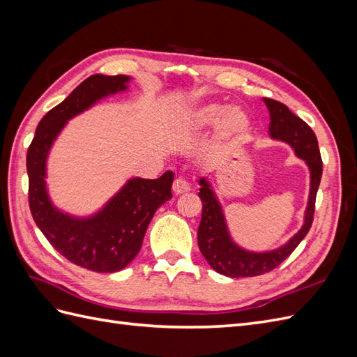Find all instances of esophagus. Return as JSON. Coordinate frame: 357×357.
Masks as SVG:
<instances>
[{"instance_id": "34e87169", "label": "esophagus", "mask_w": 357, "mask_h": 357, "mask_svg": "<svg viewBox=\"0 0 357 357\" xmlns=\"http://www.w3.org/2000/svg\"><path fill=\"white\" fill-rule=\"evenodd\" d=\"M172 190H174L176 195H181V193L189 192V190H190L189 181H188L186 178H183V177L176 178L174 183H172Z\"/></svg>"}]
</instances>
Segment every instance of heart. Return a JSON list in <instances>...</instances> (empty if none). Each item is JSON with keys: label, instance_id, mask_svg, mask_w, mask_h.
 <instances>
[{"label": "heart", "instance_id": "heart-1", "mask_svg": "<svg viewBox=\"0 0 357 357\" xmlns=\"http://www.w3.org/2000/svg\"><path fill=\"white\" fill-rule=\"evenodd\" d=\"M222 115L224 117L222 118L220 128L222 134L226 137L244 134L248 126H250L248 116L245 114V112L238 109V107H231V109H228L225 104L210 102L197 107V109H193L183 117V128L190 129V131L205 129L218 123Z\"/></svg>", "mask_w": 357, "mask_h": 357}]
</instances>
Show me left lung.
Instances as JSON below:
<instances>
[{
    "instance_id": "8db88e82",
    "label": "left lung",
    "mask_w": 357,
    "mask_h": 357,
    "mask_svg": "<svg viewBox=\"0 0 357 357\" xmlns=\"http://www.w3.org/2000/svg\"><path fill=\"white\" fill-rule=\"evenodd\" d=\"M264 102L269 110V117H271L269 135L294 147L295 153L301 159H304L310 168L311 183L305 222L299 232L277 250L265 253L247 252L231 240L220 204L210 188V183L205 178H201V189L198 193L202 201V215L198 228L199 250L214 271L232 278L255 277L273 271L305 238L312 225V219H314L316 195L323 171L316 134L301 117L291 113L287 105L271 98H264Z\"/></svg>"
}]
</instances>
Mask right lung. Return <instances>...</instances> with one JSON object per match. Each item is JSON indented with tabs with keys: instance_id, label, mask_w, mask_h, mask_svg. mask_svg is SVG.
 <instances>
[{
	"instance_id": "right-lung-1",
	"label": "right lung",
	"mask_w": 357,
	"mask_h": 357,
	"mask_svg": "<svg viewBox=\"0 0 357 357\" xmlns=\"http://www.w3.org/2000/svg\"><path fill=\"white\" fill-rule=\"evenodd\" d=\"M128 75L93 74L41 119L26 153L28 201L32 219L56 252L95 273L123 269L142 248L155 211L171 199L172 171L156 180L132 178L88 219L71 218L53 207L46 190V159L67 121L107 95L126 89Z\"/></svg>"
}]
</instances>
